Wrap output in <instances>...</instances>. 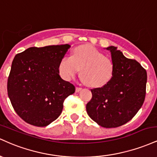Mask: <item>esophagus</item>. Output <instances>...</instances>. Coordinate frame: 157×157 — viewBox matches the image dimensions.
<instances>
[{"label":"esophagus","mask_w":157,"mask_h":157,"mask_svg":"<svg viewBox=\"0 0 157 157\" xmlns=\"http://www.w3.org/2000/svg\"><path fill=\"white\" fill-rule=\"evenodd\" d=\"M82 88L81 87H76V92H79V91H81Z\"/></svg>","instance_id":"34e87169"}]
</instances>
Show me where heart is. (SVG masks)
Here are the masks:
<instances>
[{
	"label": "heart",
	"instance_id": "heart-1",
	"mask_svg": "<svg viewBox=\"0 0 157 157\" xmlns=\"http://www.w3.org/2000/svg\"><path fill=\"white\" fill-rule=\"evenodd\" d=\"M81 69L82 80L88 86L100 87L111 80L114 65L109 57L89 45L75 48L71 57L65 56L59 64V71L65 80H71Z\"/></svg>",
	"mask_w": 157,
	"mask_h": 157
}]
</instances>
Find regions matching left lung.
Returning <instances> with one entry per match:
<instances>
[{
  "instance_id": "left-lung-1",
  "label": "left lung",
  "mask_w": 157,
  "mask_h": 157,
  "mask_svg": "<svg viewBox=\"0 0 157 157\" xmlns=\"http://www.w3.org/2000/svg\"><path fill=\"white\" fill-rule=\"evenodd\" d=\"M111 52L114 71L101 88L91 89L92 98L86 104L89 116L102 127L117 128L132 119L145 101L147 72L136 60L128 59L114 46Z\"/></svg>"
}]
</instances>
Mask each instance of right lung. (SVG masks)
Here are the masks:
<instances>
[{"instance_id":"obj_1","label":"right lung","mask_w":157,"mask_h":157,"mask_svg":"<svg viewBox=\"0 0 157 157\" xmlns=\"http://www.w3.org/2000/svg\"><path fill=\"white\" fill-rule=\"evenodd\" d=\"M68 44L30 47L15 55L7 82L12 107L30 125L44 127L60 115L75 86L60 76L59 64Z\"/></svg>"}]
</instances>
